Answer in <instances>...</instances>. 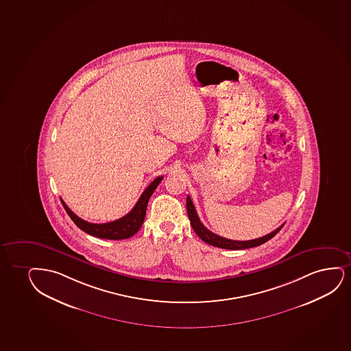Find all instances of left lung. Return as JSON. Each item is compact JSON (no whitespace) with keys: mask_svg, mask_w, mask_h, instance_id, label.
<instances>
[{"mask_svg":"<svg viewBox=\"0 0 351 351\" xmlns=\"http://www.w3.org/2000/svg\"><path fill=\"white\" fill-rule=\"evenodd\" d=\"M186 209L187 215H189V218H190V222H191L192 229L195 230V234L199 236L200 239L204 241L205 243L211 244V245L217 247V248L237 250V249H248L253 248V247H258V245L266 243L267 241L271 240V237H274V236L281 230V228L285 226V224H282V226H279L276 230L271 231V234L262 236L260 239H255V240H229V239H226V237H222V236L213 234V231H210L209 229H206V228L203 226V223L200 222L199 217H198V215H197L195 205L192 203L191 198H190L189 195H187L186 198Z\"/></svg>","mask_w":351,"mask_h":351,"instance_id":"left-lung-1","label":"left lung"}]
</instances>
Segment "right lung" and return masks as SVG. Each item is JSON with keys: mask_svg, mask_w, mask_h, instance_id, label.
<instances>
[{"mask_svg": "<svg viewBox=\"0 0 351 351\" xmlns=\"http://www.w3.org/2000/svg\"><path fill=\"white\" fill-rule=\"evenodd\" d=\"M164 177H158L148 185L146 190L143 191L141 197L138 198V203L135 204L130 213H127L125 216L116 219L114 222L103 223V224H95V223H89L78 217L77 215L72 213L69 209V206L65 204V202L62 199V205L66 210L67 215L70 216L75 226L80 228V230L85 231L89 235L95 236L98 239H106V240H125L132 236L135 235L146 217L147 204L148 200L153 195V192L156 191V187L159 185L160 182L162 180Z\"/></svg>", "mask_w": 351, "mask_h": 351, "instance_id": "1", "label": "right lung"}]
</instances>
